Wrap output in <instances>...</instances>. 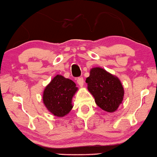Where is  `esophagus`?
Segmentation results:
<instances>
[{
    "label": "esophagus",
    "instance_id": "34e87169",
    "mask_svg": "<svg viewBox=\"0 0 157 157\" xmlns=\"http://www.w3.org/2000/svg\"><path fill=\"white\" fill-rule=\"evenodd\" d=\"M76 80H77V83H78V85L81 86V87H82V86H83V85H84V78H82V77H78V78L76 79Z\"/></svg>",
    "mask_w": 157,
    "mask_h": 157
}]
</instances>
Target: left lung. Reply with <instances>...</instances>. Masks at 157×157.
<instances>
[{
	"label": "left lung",
	"mask_w": 157,
	"mask_h": 157,
	"mask_svg": "<svg viewBox=\"0 0 157 157\" xmlns=\"http://www.w3.org/2000/svg\"><path fill=\"white\" fill-rule=\"evenodd\" d=\"M87 89L97 105L108 112L117 110L124 98V87L117 77L99 67L91 69L86 78Z\"/></svg>",
	"instance_id": "obj_1"
}]
</instances>
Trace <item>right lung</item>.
Segmentation results:
<instances>
[{
    "instance_id": "obj_1",
    "label": "right lung",
    "mask_w": 157,
    "mask_h": 157,
    "mask_svg": "<svg viewBox=\"0 0 157 157\" xmlns=\"http://www.w3.org/2000/svg\"><path fill=\"white\" fill-rule=\"evenodd\" d=\"M75 84L62 75H56L43 93L45 105L54 115L63 117L72 109V98L76 90Z\"/></svg>"
}]
</instances>
